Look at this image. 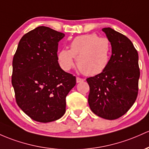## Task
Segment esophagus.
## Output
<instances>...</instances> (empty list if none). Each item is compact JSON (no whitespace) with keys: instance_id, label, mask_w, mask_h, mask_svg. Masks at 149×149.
<instances>
[{"instance_id":"obj_1","label":"esophagus","mask_w":149,"mask_h":149,"mask_svg":"<svg viewBox=\"0 0 149 149\" xmlns=\"http://www.w3.org/2000/svg\"><path fill=\"white\" fill-rule=\"evenodd\" d=\"M83 81H84V80H83V78H79V77H77V78H76V82H77V83L83 82Z\"/></svg>"}]
</instances>
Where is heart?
<instances>
[{
    "label": "heart",
    "mask_w": 149,
    "mask_h": 149,
    "mask_svg": "<svg viewBox=\"0 0 149 149\" xmlns=\"http://www.w3.org/2000/svg\"><path fill=\"white\" fill-rule=\"evenodd\" d=\"M112 45L107 37H100L92 33L75 37L70 43V49L61 50L58 54L60 66L68 71L74 65V57L79 70L87 76L102 73L108 66Z\"/></svg>",
    "instance_id": "obj_1"
}]
</instances>
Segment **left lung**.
I'll return each instance as SVG.
<instances>
[{
	"label": "left lung",
	"instance_id": "8db88e82",
	"mask_svg": "<svg viewBox=\"0 0 149 149\" xmlns=\"http://www.w3.org/2000/svg\"><path fill=\"white\" fill-rule=\"evenodd\" d=\"M102 30L112 43V56L104 71L86 79L90 87L88 104L96 115L112 120L127 113L136 99L139 56L125 35L110 27Z\"/></svg>",
	"mask_w": 149,
	"mask_h": 149
}]
</instances>
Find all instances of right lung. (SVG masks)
Returning a JSON list of instances; mask_svg holds the SVG:
<instances>
[{"instance_id": "obj_1", "label": "right lung", "mask_w": 149, "mask_h": 149, "mask_svg": "<svg viewBox=\"0 0 149 149\" xmlns=\"http://www.w3.org/2000/svg\"><path fill=\"white\" fill-rule=\"evenodd\" d=\"M45 26L29 31L19 40L13 59L12 85L16 102L31 119L54 122L66 112V97L76 77L58 63V42L64 37Z\"/></svg>"}]
</instances>
